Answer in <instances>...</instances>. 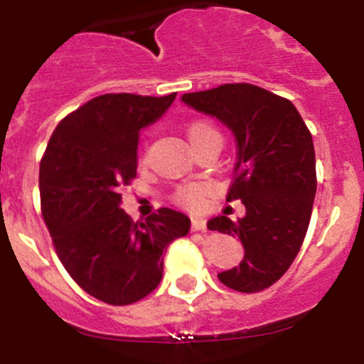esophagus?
I'll use <instances>...</instances> for the list:
<instances>
[{"mask_svg": "<svg viewBox=\"0 0 364 364\" xmlns=\"http://www.w3.org/2000/svg\"><path fill=\"white\" fill-rule=\"evenodd\" d=\"M191 230L193 231H205V220H202V218H193Z\"/></svg>", "mask_w": 364, "mask_h": 364, "instance_id": "1", "label": "esophagus"}]
</instances>
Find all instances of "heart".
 Here are the masks:
<instances>
[{"label":"heart","instance_id":"obj_1","mask_svg":"<svg viewBox=\"0 0 364 364\" xmlns=\"http://www.w3.org/2000/svg\"><path fill=\"white\" fill-rule=\"evenodd\" d=\"M186 134H188V140L189 144H191L193 149L208 142H222V136L220 133H218L217 127L211 125L210 122H204V120L191 122V124L188 125V129H186ZM204 197H205V188L204 186H197V184L180 188L175 195L176 202L184 204L186 208H191V210L200 208L202 202H204Z\"/></svg>","mask_w":364,"mask_h":364}]
</instances>
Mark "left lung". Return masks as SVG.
<instances>
[{
  "instance_id": "obj_1",
  "label": "left lung",
  "mask_w": 364,
  "mask_h": 364,
  "mask_svg": "<svg viewBox=\"0 0 364 364\" xmlns=\"http://www.w3.org/2000/svg\"><path fill=\"white\" fill-rule=\"evenodd\" d=\"M182 102L222 122L237 144L228 200H242L246 215L235 222L218 215L208 228L239 237L244 259L218 281L242 294L264 290L290 268L310 224L317 191L310 131L290 100L252 83L188 92Z\"/></svg>"
}]
</instances>
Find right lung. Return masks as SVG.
<instances>
[{
  "label": "right lung",
  "instance_id": "add662e5",
  "mask_svg": "<svg viewBox=\"0 0 364 364\" xmlns=\"http://www.w3.org/2000/svg\"><path fill=\"white\" fill-rule=\"evenodd\" d=\"M175 96L92 98L58 124L41 159V213L58 257L83 291L107 304L149 295L162 281V253L191 226L169 208L140 224L120 208L122 186L136 176L140 131Z\"/></svg>",
  "mask_w": 364,
  "mask_h": 364
}]
</instances>
